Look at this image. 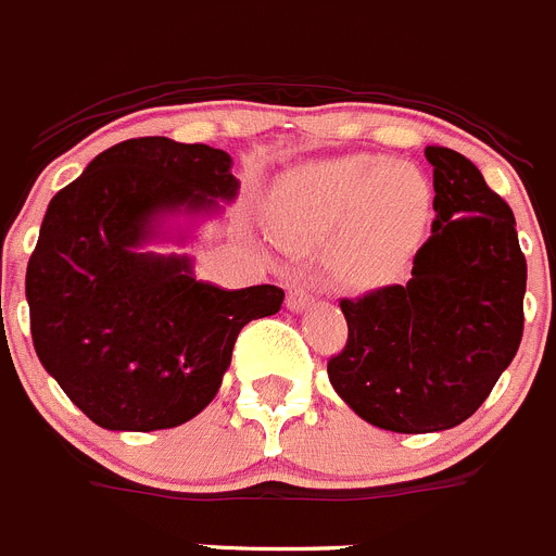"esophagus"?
<instances>
[{
	"instance_id": "obj_1",
	"label": "esophagus",
	"mask_w": 556,
	"mask_h": 556,
	"mask_svg": "<svg viewBox=\"0 0 556 556\" xmlns=\"http://www.w3.org/2000/svg\"><path fill=\"white\" fill-rule=\"evenodd\" d=\"M313 302V291L305 288V285H291V291H288V299H285V305L291 313H302L307 305Z\"/></svg>"
}]
</instances>
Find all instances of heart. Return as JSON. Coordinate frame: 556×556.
Segmentation results:
<instances>
[{"instance_id":"b5f03b06","label":"heart","mask_w":556,"mask_h":556,"mask_svg":"<svg viewBox=\"0 0 556 556\" xmlns=\"http://www.w3.org/2000/svg\"><path fill=\"white\" fill-rule=\"evenodd\" d=\"M431 206V187L403 159L344 156L288 173L271 195L274 235L288 245L332 243L350 282L394 277L412 254Z\"/></svg>"}]
</instances>
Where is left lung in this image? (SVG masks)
Wrapping results in <instances>:
<instances>
[{
	"label": "left lung",
	"mask_w": 556,
	"mask_h": 556,
	"mask_svg": "<svg viewBox=\"0 0 556 556\" xmlns=\"http://www.w3.org/2000/svg\"><path fill=\"white\" fill-rule=\"evenodd\" d=\"M431 238L412 279L344 299L350 338L327 364L352 412L394 433L456 428L479 412L523 336L526 257L515 215L470 159L428 144Z\"/></svg>",
	"instance_id": "8db88e82"
}]
</instances>
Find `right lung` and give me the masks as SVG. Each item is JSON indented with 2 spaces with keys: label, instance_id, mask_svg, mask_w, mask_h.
Returning <instances> with one entry per match:
<instances>
[{
  "label": "right lung",
  "instance_id": "obj_1",
  "mask_svg": "<svg viewBox=\"0 0 556 556\" xmlns=\"http://www.w3.org/2000/svg\"><path fill=\"white\" fill-rule=\"evenodd\" d=\"M238 190L226 151L139 137L91 159L47 206L24 279L33 346L105 431H162L204 412L240 330L282 307L277 285L226 291L195 277L190 254L148 249L190 243Z\"/></svg>",
  "mask_w": 556,
  "mask_h": 556
}]
</instances>
